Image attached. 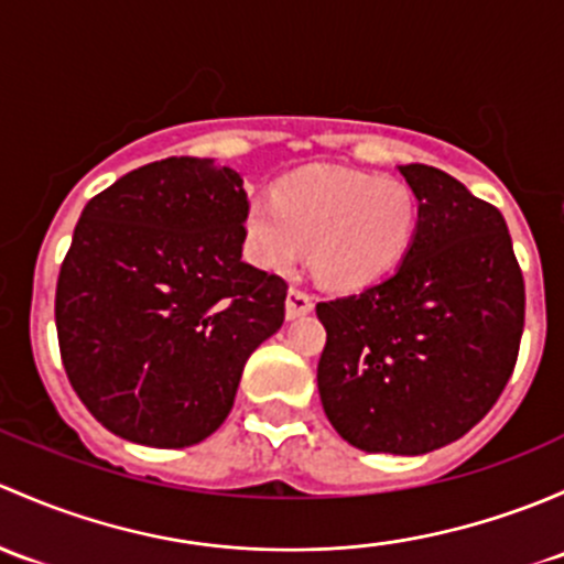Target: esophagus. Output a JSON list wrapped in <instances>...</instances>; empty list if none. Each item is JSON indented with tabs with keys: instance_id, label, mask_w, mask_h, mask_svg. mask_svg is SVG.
<instances>
[{
	"instance_id": "1",
	"label": "esophagus",
	"mask_w": 564,
	"mask_h": 564,
	"mask_svg": "<svg viewBox=\"0 0 564 564\" xmlns=\"http://www.w3.org/2000/svg\"><path fill=\"white\" fill-rule=\"evenodd\" d=\"M315 310V299L310 293L299 288H290L288 299H284V312H288V321H295V317H304Z\"/></svg>"
}]
</instances>
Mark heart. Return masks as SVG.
I'll return each mask as SVG.
<instances>
[{
  "label": "heart",
  "instance_id": "b5f03b06",
  "mask_svg": "<svg viewBox=\"0 0 564 564\" xmlns=\"http://www.w3.org/2000/svg\"><path fill=\"white\" fill-rule=\"evenodd\" d=\"M415 197L399 178L306 167L274 189L252 195L243 214L247 254L265 271H288L312 243V269L330 288H364L408 252Z\"/></svg>",
  "mask_w": 564,
  "mask_h": 564
}]
</instances>
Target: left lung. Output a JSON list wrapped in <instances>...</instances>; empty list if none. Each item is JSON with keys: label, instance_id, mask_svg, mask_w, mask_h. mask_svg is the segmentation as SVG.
Here are the masks:
<instances>
[{"label": "left lung", "instance_id": "obj_1", "mask_svg": "<svg viewBox=\"0 0 564 564\" xmlns=\"http://www.w3.org/2000/svg\"><path fill=\"white\" fill-rule=\"evenodd\" d=\"M399 173L417 197L415 234L388 280L317 304V391L341 440L417 456L464 437L508 386L524 276L491 203L432 165Z\"/></svg>", "mask_w": 564, "mask_h": 564}]
</instances>
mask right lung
Listing matches in <instances>:
<instances>
[{
  "label": "right lung",
  "mask_w": 564,
  "mask_h": 564,
  "mask_svg": "<svg viewBox=\"0 0 564 564\" xmlns=\"http://www.w3.org/2000/svg\"><path fill=\"white\" fill-rule=\"evenodd\" d=\"M243 178L197 156L91 197L56 282L62 364L119 437L187 448L234 408L247 358L284 323L282 276L243 263Z\"/></svg>",
  "instance_id": "obj_1"
}]
</instances>
